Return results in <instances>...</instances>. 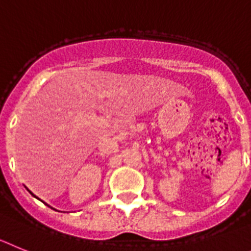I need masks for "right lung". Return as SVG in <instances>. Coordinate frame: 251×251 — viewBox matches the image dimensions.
<instances>
[{"label": "right lung", "mask_w": 251, "mask_h": 251, "mask_svg": "<svg viewBox=\"0 0 251 251\" xmlns=\"http://www.w3.org/2000/svg\"><path fill=\"white\" fill-rule=\"evenodd\" d=\"M27 191H29V189H27ZM30 192V191H29ZM30 193H31V195H32V192H30ZM32 196H34V197H36V196H35V195H32ZM36 198H38V197H36ZM50 207V206H49Z\"/></svg>", "instance_id": "add662e5"}]
</instances>
